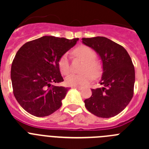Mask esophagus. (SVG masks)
I'll use <instances>...</instances> for the list:
<instances>
[{
	"instance_id": "34e87169",
	"label": "esophagus",
	"mask_w": 149,
	"mask_h": 149,
	"mask_svg": "<svg viewBox=\"0 0 149 149\" xmlns=\"http://www.w3.org/2000/svg\"><path fill=\"white\" fill-rule=\"evenodd\" d=\"M72 89H79V90H81L82 89V87H81V86H72Z\"/></svg>"
}]
</instances>
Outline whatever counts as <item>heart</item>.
Wrapping results in <instances>:
<instances>
[{
  "label": "heart",
  "mask_w": 149,
  "mask_h": 149,
  "mask_svg": "<svg viewBox=\"0 0 149 149\" xmlns=\"http://www.w3.org/2000/svg\"><path fill=\"white\" fill-rule=\"evenodd\" d=\"M74 54L84 60L82 74H69L65 77V84L70 86H77L85 85L93 77L99 76L101 66L95 61L96 54L92 48L85 45H81L74 50ZM59 68L63 74H67L70 71V63L66 54H63L59 60Z\"/></svg>",
  "instance_id": "b5f03b06"
}]
</instances>
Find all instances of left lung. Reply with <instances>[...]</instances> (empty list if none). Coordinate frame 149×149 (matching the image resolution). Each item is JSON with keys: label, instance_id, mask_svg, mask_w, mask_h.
Wrapping results in <instances>:
<instances>
[{"label": "left lung", "instance_id": "left-lung-1", "mask_svg": "<svg viewBox=\"0 0 149 149\" xmlns=\"http://www.w3.org/2000/svg\"><path fill=\"white\" fill-rule=\"evenodd\" d=\"M84 45L97 52L103 64L101 88L92 89L84 101L86 108L96 116L110 118L125 108L134 95L135 70L131 56L120 45L103 36L83 38Z\"/></svg>", "mask_w": 149, "mask_h": 149}]
</instances>
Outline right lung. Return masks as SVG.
<instances>
[{"instance_id": "obj_1", "label": "right lung", "mask_w": 149, "mask_h": 149, "mask_svg": "<svg viewBox=\"0 0 149 149\" xmlns=\"http://www.w3.org/2000/svg\"><path fill=\"white\" fill-rule=\"evenodd\" d=\"M77 40L45 36L18 50L12 63V85L15 98L27 113L44 117L61 107L68 88L54 85L63 81L58 63Z\"/></svg>"}]
</instances>
